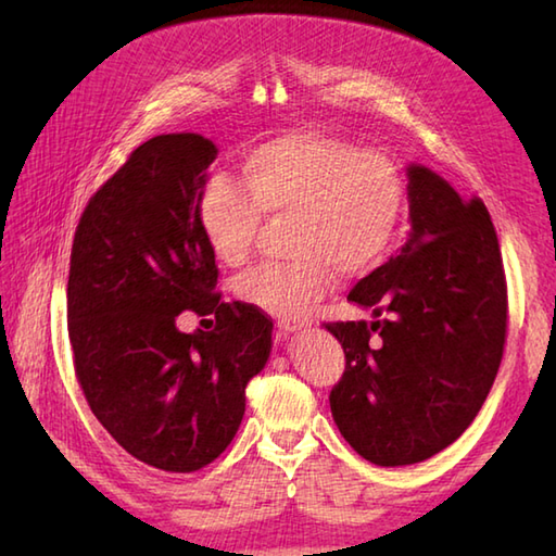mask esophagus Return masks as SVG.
I'll return each instance as SVG.
<instances>
[{"instance_id": "esophagus-1", "label": "esophagus", "mask_w": 556, "mask_h": 556, "mask_svg": "<svg viewBox=\"0 0 556 556\" xmlns=\"http://www.w3.org/2000/svg\"><path fill=\"white\" fill-rule=\"evenodd\" d=\"M277 327L281 329V332H296V329H301V323H296V320H279Z\"/></svg>"}]
</instances>
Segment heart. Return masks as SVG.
I'll return each mask as SVG.
<instances>
[{
    "mask_svg": "<svg viewBox=\"0 0 556 556\" xmlns=\"http://www.w3.org/2000/svg\"><path fill=\"white\" fill-rule=\"evenodd\" d=\"M243 188L210 176L198 195V222L219 263L241 265L260 222L291 217L289 263L260 265L236 281L255 308L299 317L332 289L337 269L365 275L384 263L406 217L404 174L382 152L320 131H293L251 148Z\"/></svg>",
    "mask_w": 556,
    "mask_h": 556,
    "instance_id": "heart-1",
    "label": "heart"
}]
</instances>
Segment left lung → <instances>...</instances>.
<instances>
[{
    "label": "left lung",
    "instance_id": "1",
    "mask_svg": "<svg viewBox=\"0 0 556 556\" xmlns=\"http://www.w3.org/2000/svg\"><path fill=\"white\" fill-rule=\"evenodd\" d=\"M408 179L410 239L349 293L377 320L325 323L346 356L332 418L375 466L418 464L456 442L506 344V277L485 203L425 167Z\"/></svg>",
    "mask_w": 556,
    "mask_h": 556
}]
</instances>
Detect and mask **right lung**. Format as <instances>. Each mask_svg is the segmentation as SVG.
<instances>
[{"label": "right lung", "mask_w": 556, "mask_h": 556, "mask_svg": "<svg viewBox=\"0 0 556 556\" xmlns=\"http://www.w3.org/2000/svg\"><path fill=\"white\" fill-rule=\"evenodd\" d=\"M215 155L198 134L150 138L92 193L71 245L66 317L83 396L128 454L169 473L205 468L231 444L245 384L271 349L269 317L217 291L198 222ZM184 309L215 314L216 329L179 333Z\"/></svg>", "instance_id": "obj_1"}]
</instances>
